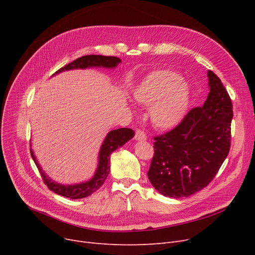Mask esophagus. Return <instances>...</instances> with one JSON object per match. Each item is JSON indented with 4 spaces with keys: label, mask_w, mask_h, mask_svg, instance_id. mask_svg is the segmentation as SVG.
Returning a JSON list of instances; mask_svg holds the SVG:
<instances>
[{
    "label": "esophagus",
    "mask_w": 255,
    "mask_h": 255,
    "mask_svg": "<svg viewBox=\"0 0 255 255\" xmlns=\"http://www.w3.org/2000/svg\"><path fill=\"white\" fill-rule=\"evenodd\" d=\"M135 139L138 141H144L146 140V135L144 134V132L141 130H136L135 132Z\"/></svg>",
    "instance_id": "esophagus-1"
}]
</instances>
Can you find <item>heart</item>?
I'll list each match as a JSON object with an SVG mask.
<instances>
[{
  "instance_id": "obj_1",
  "label": "heart",
  "mask_w": 255,
  "mask_h": 255,
  "mask_svg": "<svg viewBox=\"0 0 255 255\" xmlns=\"http://www.w3.org/2000/svg\"><path fill=\"white\" fill-rule=\"evenodd\" d=\"M190 88L182 76L167 69L146 74L133 89L132 95L142 105L150 106V118L159 129L177 127L190 104Z\"/></svg>"
}]
</instances>
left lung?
Here are the masks:
<instances>
[{
	"instance_id": "obj_1",
	"label": "left lung",
	"mask_w": 255,
	"mask_h": 255,
	"mask_svg": "<svg viewBox=\"0 0 255 255\" xmlns=\"http://www.w3.org/2000/svg\"><path fill=\"white\" fill-rule=\"evenodd\" d=\"M209 89L202 107L155 137L148 178L154 188L170 198L188 197L209 185L231 148L233 105L220 78L208 71Z\"/></svg>"
}]
</instances>
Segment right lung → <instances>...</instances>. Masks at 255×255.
<instances>
[{
  "label": "right lung",
  "mask_w": 255,
  "mask_h": 255,
  "mask_svg": "<svg viewBox=\"0 0 255 255\" xmlns=\"http://www.w3.org/2000/svg\"><path fill=\"white\" fill-rule=\"evenodd\" d=\"M122 62L121 59L117 57H104L100 55H89L78 58L70 64L66 65L63 68L58 70L53 75H57L64 71L75 70V69H87V68H105V69H115L116 67ZM134 136V131L130 128H120L116 130H112L107 133L98 153V164L95 170V173L89 181L71 184V185H64L58 183L50 179L46 173L43 171L42 167L40 166L37 161V158L34 155V152L31 148V155L34 160L35 164L37 165L41 177L45 185L48 187V189L55 193L65 196L67 198L79 199L87 196H90L92 193L97 191L100 187L103 185L104 181L109 176L111 170V154L116 151L120 146L124 145L128 140Z\"/></svg>",
  "instance_id": "1"
}]
</instances>
